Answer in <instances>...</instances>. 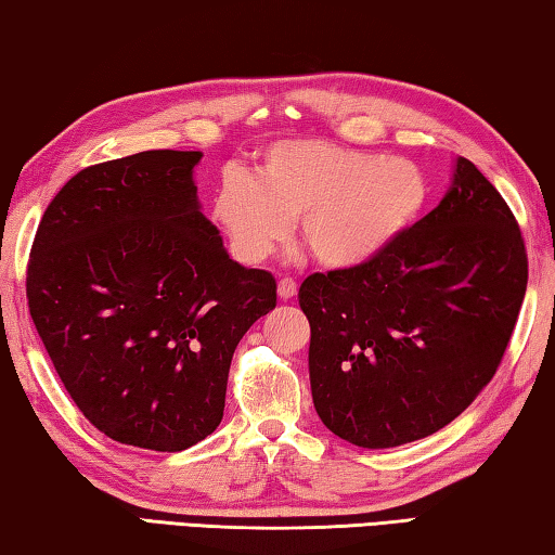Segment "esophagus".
<instances>
[{
  "label": "esophagus",
  "instance_id": "obj_1",
  "mask_svg": "<svg viewBox=\"0 0 555 555\" xmlns=\"http://www.w3.org/2000/svg\"><path fill=\"white\" fill-rule=\"evenodd\" d=\"M278 295H280V299H293L297 295V280H293V278L280 280Z\"/></svg>",
  "mask_w": 555,
  "mask_h": 555
}]
</instances>
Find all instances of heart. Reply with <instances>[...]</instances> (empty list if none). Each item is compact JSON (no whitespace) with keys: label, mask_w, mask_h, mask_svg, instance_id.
Wrapping results in <instances>:
<instances>
[{"label":"heart","mask_w":555,"mask_h":555,"mask_svg":"<svg viewBox=\"0 0 555 555\" xmlns=\"http://www.w3.org/2000/svg\"><path fill=\"white\" fill-rule=\"evenodd\" d=\"M429 182L406 158H377L324 139H285L260 153L256 175L229 168L214 219L236 256L266 260L299 219V236L328 268L375 258L420 217Z\"/></svg>","instance_id":"heart-1"}]
</instances>
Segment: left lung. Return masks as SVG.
Masks as SVG:
<instances>
[{
    "instance_id": "1",
    "label": "left lung",
    "mask_w": 555,
    "mask_h": 555,
    "mask_svg": "<svg viewBox=\"0 0 555 555\" xmlns=\"http://www.w3.org/2000/svg\"><path fill=\"white\" fill-rule=\"evenodd\" d=\"M519 223L468 158L436 209L361 266L299 287L326 429L392 449L451 424L492 380L527 293Z\"/></svg>"
}]
</instances>
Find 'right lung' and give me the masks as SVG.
<instances>
[{"label":"right lung","instance_id":"right-lung-1","mask_svg":"<svg viewBox=\"0 0 555 555\" xmlns=\"http://www.w3.org/2000/svg\"><path fill=\"white\" fill-rule=\"evenodd\" d=\"M199 151L90 165L38 223L28 312L73 402L109 439L184 451L217 429L233 351L278 305L199 211Z\"/></svg>","mask_w":555,"mask_h":555}]
</instances>
